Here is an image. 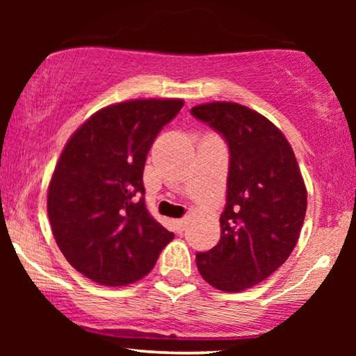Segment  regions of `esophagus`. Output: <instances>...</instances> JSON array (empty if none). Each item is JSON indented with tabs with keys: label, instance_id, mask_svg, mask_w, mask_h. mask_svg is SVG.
<instances>
[{
	"label": "esophagus",
	"instance_id": "obj_1",
	"mask_svg": "<svg viewBox=\"0 0 356 356\" xmlns=\"http://www.w3.org/2000/svg\"><path fill=\"white\" fill-rule=\"evenodd\" d=\"M177 225H178L179 230H184V228H186V225H188V218H179V220L177 222Z\"/></svg>",
	"mask_w": 356,
	"mask_h": 356
}]
</instances>
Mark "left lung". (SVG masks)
<instances>
[{
    "label": "left lung",
    "instance_id": "8db88e82",
    "mask_svg": "<svg viewBox=\"0 0 356 356\" xmlns=\"http://www.w3.org/2000/svg\"><path fill=\"white\" fill-rule=\"evenodd\" d=\"M230 150L220 241L197 252L202 279L223 291L266 280L293 251L305 222L308 193L293 149L266 116L233 102L191 108Z\"/></svg>",
    "mask_w": 356,
    "mask_h": 356
}]
</instances>
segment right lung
<instances>
[{"instance_id":"1","label":"right lung","mask_w":356,"mask_h":356,"mask_svg":"<svg viewBox=\"0 0 356 356\" xmlns=\"http://www.w3.org/2000/svg\"><path fill=\"white\" fill-rule=\"evenodd\" d=\"M184 102L139 99L105 106L67 140L48 186V218L67 262L100 285L147 275L173 233L144 202L145 159Z\"/></svg>"}]
</instances>
